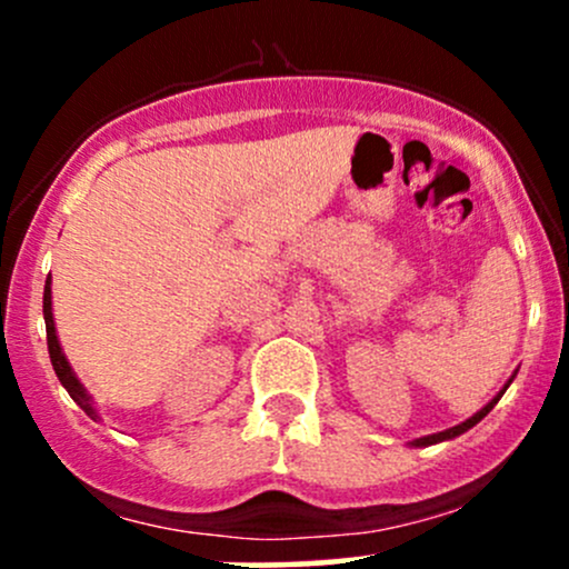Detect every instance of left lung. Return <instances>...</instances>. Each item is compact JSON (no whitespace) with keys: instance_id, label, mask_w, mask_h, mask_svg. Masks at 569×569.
Masks as SVG:
<instances>
[{"instance_id":"8db88e82","label":"left lung","mask_w":569,"mask_h":569,"mask_svg":"<svg viewBox=\"0 0 569 569\" xmlns=\"http://www.w3.org/2000/svg\"><path fill=\"white\" fill-rule=\"evenodd\" d=\"M511 380H513V377H511ZM502 393H506V390H500V396H502ZM500 396H495V398H492V401H489L485 409H481V411H476V415L471 417V420L460 422V426H455V428H449V430H441V433L426 436V439H417V441H411V443H415V447H430V443H439V441L455 439V436L466 433V430H468V428H473V426H476V422H479V420H485V417L489 415V411H492V407H495V403H498V401H500Z\"/></svg>"}]
</instances>
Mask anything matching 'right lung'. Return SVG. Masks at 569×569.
Returning a JSON list of instances; mask_svg holds the SVG:
<instances>
[{
  "instance_id": "1",
  "label": "right lung",
  "mask_w": 569,
  "mask_h": 569,
  "mask_svg": "<svg viewBox=\"0 0 569 569\" xmlns=\"http://www.w3.org/2000/svg\"><path fill=\"white\" fill-rule=\"evenodd\" d=\"M50 278L44 280V299H42V312H44V329H48V350H50V361H53V369L58 375V380H61L63 388L69 390V396L74 398L77 403L84 409V415H90L96 420V411L90 407V398L84 393V388L80 385V380L74 377V371H71L67 356L61 352V345H58V337H56V323H53V307H50Z\"/></svg>"
}]
</instances>
